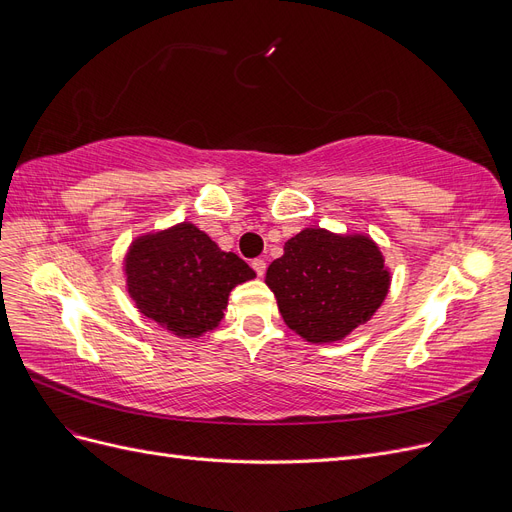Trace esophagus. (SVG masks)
Listing matches in <instances>:
<instances>
[{
    "label": "esophagus",
    "instance_id": "34e87169",
    "mask_svg": "<svg viewBox=\"0 0 512 512\" xmlns=\"http://www.w3.org/2000/svg\"><path fill=\"white\" fill-rule=\"evenodd\" d=\"M252 267H254L256 275L262 277V275H265V271H267V262L262 260V258H256V260H252Z\"/></svg>",
    "mask_w": 512,
    "mask_h": 512
}]
</instances>
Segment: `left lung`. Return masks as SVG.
I'll use <instances>...</instances> for the list:
<instances>
[{
    "label": "left lung",
    "mask_w": 512,
    "mask_h": 512,
    "mask_svg": "<svg viewBox=\"0 0 512 512\" xmlns=\"http://www.w3.org/2000/svg\"><path fill=\"white\" fill-rule=\"evenodd\" d=\"M265 282L294 333L305 342L331 344L378 312L391 273L369 237L305 228L286 241Z\"/></svg>",
    "instance_id": "1"
}]
</instances>
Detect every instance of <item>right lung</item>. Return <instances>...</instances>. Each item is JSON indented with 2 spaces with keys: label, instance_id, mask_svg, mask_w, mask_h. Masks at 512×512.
<instances>
[{
  "label": "right lung",
  "instance_id": "right-lung-1",
  "mask_svg": "<svg viewBox=\"0 0 512 512\" xmlns=\"http://www.w3.org/2000/svg\"><path fill=\"white\" fill-rule=\"evenodd\" d=\"M132 301L177 337H200L224 318L230 290L256 273L190 222L136 237L123 260Z\"/></svg>",
  "mask_w": 512,
  "mask_h": 512
}]
</instances>
